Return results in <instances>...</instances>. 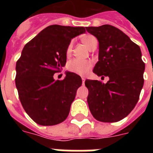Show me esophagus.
<instances>
[{
  "label": "esophagus",
  "mask_w": 153,
  "mask_h": 153,
  "mask_svg": "<svg viewBox=\"0 0 153 153\" xmlns=\"http://www.w3.org/2000/svg\"><path fill=\"white\" fill-rule=\"evenodd\" d=\"M82 84H84V82H85V79H84V78H82Z\"/></svg>",
  "instance_id": "1"
}]
</instances>
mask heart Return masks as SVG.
<instances>
[{"label": "heart", "instance_id": "obj_1", "mask_svg": "<svg viewBox=\"0 0 153 153\" xmlns=\"http://www.w3.org/2000/svg\"><path fill=\"white\" fill-rule=\"evenodd\" d=\"M82 42L83 43L87 48L91 49V48L96 44H98V39L95 36L92 35L86 34L82 36L81 38ZM72 51V43H70L66 50V55L67 56H70L71 54ZM93 67V63L90 60H81V59H74L71 60L67 65V69L70 72L76 74L81 76H86L88 74L89 71Z\"/></svg>", "mask_w": 153, "mask_h": 153}]
</instances>
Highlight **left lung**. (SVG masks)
Wrapping results in <instances>:
<instances>
[{"label": "left lung", "instance_id": "1", "mask_svg": "<svg viewBox=\"0 0 153 153\" xmlns=\"http://www.w3.org/2000/svg\"><path fill=\"white\" fill-rule=\"evenodd\" d=\"M86 31L99 43L98 62L93 72L109 79L105 84L86 80L89 108L96 120L117 122L128 116L139 100L145 68L140 48L112 25L88 27Z\"/></svg>", "mask_w": 153, "mask_h": 153}]
</instances>
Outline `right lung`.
<instances>
[{
  "mask_svg": "<svg viewBox=\"0 0 153 153\" xmlns=\"http://www.w3.org/2000/svg\"><path fill=\"white\" fill-rule=\"evenodd\" d=\"M85 32L83 27L50 25L23 49L16 65V86L23 108L36 123L55 126L68 116L81 77L68 72L55 81L53 75L66 65L72 38Z\"/></svg>",
  "mask_w": 153,
  "mask_h": 153,
  "instance_id": "right-lung-1",
  "label": "right lung"
}]
</instances>
